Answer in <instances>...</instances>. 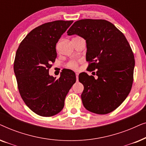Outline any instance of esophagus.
Instances as JSON below:
<instances>
[{"instance_id":"esophagus-1","label":"esophagus","mask_w":146,"mask_h":146,"mask_svg":"<svg viewBox=\"0 0 146 146\" xmlns=\"http://www.w3.org/2000/svg\"><path fill=\"white\" fill-rule=\"evenodd\" d=\"M76 80H78V73L76 72Z\"/></svg>"}]
</instances>
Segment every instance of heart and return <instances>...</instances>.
<instances>
[{
  "mask_svg": "<svg viewBox=\"0 0 146 146\" xmlns=\"http://www.w3.org/2000/svg\"><path fill=\"white\" fill-rule=\"evenodd\" d=\"M78 63H79L78 60H70L68 63L67 64V66L68 68H70L76 69L78 68Z\"/></svg>",
  "mask_w": 146,
  "mask_h": 146,
  "instance_id": "obj_1",
  "label": "heart"
}]
</instances>
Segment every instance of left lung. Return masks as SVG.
<instances>
[{
	"label": "left lung",
	"instance_id": "obj_1",
	"mask_svg": "<svg viewBox=\"0 0 146 146\" xmlns=\"http://www.w3.org/2000/svg\"><path fill=\"white\" fill-rule=\"evenodd\" d=\"M67 33L86 40L88 68L96 70V78L85 72L78 76L84 85V106L98 114L111 112L125 100L132 86L135 60L129 44L123 34L106 20H80Z\"/></svg>",
	"mask_w": 146,
	"mask_h": 146
}]
</instances>
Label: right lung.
<instances>
[{
  "mask_svg": "<svg viewBox=\"0 0 146 146\" xmlns=\"http://www.w3.org/2000/svg\"><path fill=\"white\" fill-rule=\"evenodd\" d=\"M73 21L44 23L28 34L16 53L14 72L20 94L36 114L52 116L63 109L67 94L76 82V74L67 70L58 79L49 75L57 56L56 45Z\"/></svg>",
  "mask_w": 146,
  "mask_h": 146,
  "instance_id": "right-lung-1",
  "label": "right lung"
}]
</instances>
